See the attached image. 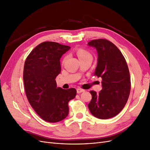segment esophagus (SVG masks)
I'll list each match as a JSON object with an SVG mask.
<instances>
[{"instance_id":"esophagus-1","label":"esophagus","mask_w":150,"mask_h":150,"mask_svg":"<svg viewBox=\"0 0 150 150\" xmlns=\"http://www.w3.org/2000/svg\"><path fill=\"white\" fill-rule=\"evenodd\" d=\"M84 91V90L83 89H81V88H78L77 89V93H83Z\"/></svg>"}]
</instances>
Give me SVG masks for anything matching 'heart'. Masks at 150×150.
<instances>
[{
	"label": "heart",
	"instance_id": "heart-1",
	"mask_svg": "<svg viewBox=\"0 0 150 150\" xmlns=\"http://www.w3.org/2000/svg\"><path fill=\"white\" fill-rule=\"evenodd\" d=\"M76 54H77V56H78V58L79 59V60L81 59H85L86 57H92L91 55V54L86 51V50L83 49V48H79L77 49L76 51ZM67 59V57H64V59H63L62 60V62L64 63Z\"/></svg>",
	"mask_w": 150,
	"mask_h": 150
}]
</instances>
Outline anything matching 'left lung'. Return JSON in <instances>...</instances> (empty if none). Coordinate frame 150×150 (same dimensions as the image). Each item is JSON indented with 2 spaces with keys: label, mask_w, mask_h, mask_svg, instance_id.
I'll return each mask as SVG.
<instances>
[{
  "label": "left lung",
  "mask_w": 150,
  "mask_h": 150,
  "mask_svg": "<svg viewBox=\"0 0 150 150\" xmlns=\"http://www.w3.org/2000/svg\"><path fill=\"white\" fill-rule=\"evenodd\" d=\"M98 52L94 75L102 78V90L97 94L91 91L92 99L88 104L91 114L106 120L116 116L128 101L131 81L128 65L115 45L106 39L93 40L88 43Z\"/></svg>",
  "instance_id": "1"
}]
</instances>
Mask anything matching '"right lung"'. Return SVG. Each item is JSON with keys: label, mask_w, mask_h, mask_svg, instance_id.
I'll list each match as a JSON object with an SVG mask.
<instances>
[{"label": "right lung", "mask_w": 150, "mask_h": 150, "mask_svg": "<svg viewBox=\"0 0 150 150\" xmlns=\"http://www.w3.org/2000/svg\"><path fill=\"white\" fill-rule=\"evenodd\" d=\"M71 47L44 42L30 52L25 61L23 79L28 101L41 118L49 122L65 119L68 103L76 95L74 88H57L56 78L61 71L60 59Z\"/></svg>", "instance_id": "obj_1"}]
</instances>
